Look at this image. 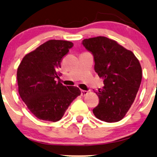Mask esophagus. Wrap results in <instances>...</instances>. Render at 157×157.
<instances>
[{
	"label": "esophagus",
	"mask_w": 157,
	"mask_h": 157,
	"mask_svg": "<svg viewBox=\"0 0 157 157\" xmlns=\"http://www.w3.org/2000/svg\"><path fill=\"white\" fill-rule=\"evenodd\" d=\"M88 93H89V92H88L87 91H84V90H81V95L82 96H85L87 95Z\"/></svg>",
	"instance_id": "1"
}]
</instances>
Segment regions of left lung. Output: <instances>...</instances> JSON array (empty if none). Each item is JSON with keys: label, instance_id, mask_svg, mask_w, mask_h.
<instances>
[{"label": "left lung", "instance_id": "left-lung-1", "mask_svg": "<svg viewBox=\"0 0 157 157\" xmlns=\"http://www.w3.org/2000/svg\"><path fill=\"white\" fill-rule=\"evenodd\" d=\"M83 46L94 56V70L104 78V86L96 92L99 98L93 109L97 119L119 121L134 101L142 78L139 60L117 41L104 36L86 38Z\"/></svg>", "mask_w": 157, "mask_h": 157}]
</instances>
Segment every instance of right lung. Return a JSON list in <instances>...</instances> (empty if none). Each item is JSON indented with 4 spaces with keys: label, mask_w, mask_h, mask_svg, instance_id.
<instances>
[{
    "label": "right lung",
    "mask_w": 157,
    "mask_h": 157,
    "mask_svg": "<svg viewBox=\"0 0 157 157\" xmlns=\"http://www.w3.org/2000/svg\"><path fill=\"white\" fill-rule=\"evenodd\" d=\"M72 42L50 40L23 57L17 71L18 93L36 117L58 121L81 91L56 82L58 69L64 56L72 48Z\"/></svg>",
    "instance_id": "add662e5"
}]
</instances>
